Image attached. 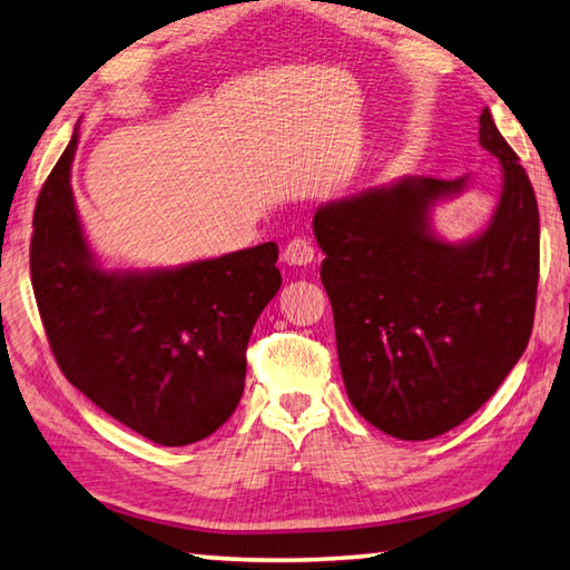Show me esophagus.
<instances>
[{
	"label": "esophagus",
	"instance_id": "34e87169",
	"mask_svg": "<svg viewBox=\"0 0 570 570\" xmlns=\"http://www.w3.org/2000/svg\"><path fill=\"white\" fill-rule=\"evenodd\" d=\"M316 258V249L314 244L308 239H302V236H296V239H292L286 244L284 249V262L292 264V266H306L312 264Z\"/></svg>",
	"mask_w": 570,
	"mask_h": 570
}]
</instances>
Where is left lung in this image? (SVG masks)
Masks as SVG:
<instances>
[{
	"instance_id": "8db88e82",
	"label": "left lung",
	"mask_w": 570,
	"mask_h": 570,
	"mask_svg": "<svg viewBox=\"0 0 570 570\" xmlns=\"http://www.w3.org/2000/svg\"><path fill=\"white\" fill-rule=\"evenodd\" d=\"M479 144L501 161L489 226L451 244L431 212L469 177H403L318 206L321 282L334 308L354 409L401 441L459 426L529 346L538 288V204L529 174L481 111Z\"/></svg>"
}]
</instances>
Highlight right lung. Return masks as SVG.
I'll return each instance as SVG.
<instances>
[{
  "instance_id": "obj_1",
  "label": "right lung",
  "mask_w": 570,
  "mask_h": 570,
  "mask_svg": "<svg viewBox=\"0 0 570 570\" xmlns=\"http://www.w3.org/2000/svg\"><path fill=\"white\" fill-rule=\"evenodd\" d=\"M79 134L45 181L29 249L35 298L61 374L161 446L196 443L244 393L246 346L282 286L274 242L177 268L107 272L71 194Z\"/></svg>"
}]
</instances>
